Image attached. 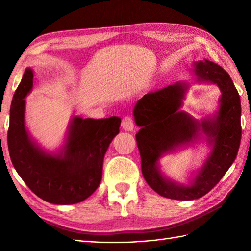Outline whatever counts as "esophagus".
Listing matches in <instances>:
<instances>
[{
    "label": "esophagus",
    "instance_id": "obj_1",
    "mask_svg": "<svg viewBox=\"0 0 251 251\" xmlns=\"http://www.w3.org/2000/svg\"><path fill=\"white\" fill-rule=\"evenodd\" d=\"M122 127L123 129L126 130V131H132L135 129V123L134 120L131 119L129 116H126L123 119L122 121Z\"/></svg>",
    "mask_w": 251,
    "mask_h": 251
}]
</instances>
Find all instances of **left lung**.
<instances>
[{"instance_id":"obj_1","label":"left lung","mask_w":251,"mask_h":251,"mask_svg":"<svg viewBox=\"0 0 251 251\" xmlns=\"http://www.w3.org/2000/svg\"><path fill=\"white\" fill-rule=\"evenodd\" d=\"M192 71L199 83L219 87V109L214 115L200 121L181 110L189 90L186 82L145 95L132 112L141 127L136 140L143 177L156 193L177 201L197 200L214 188L235 161L242 138L241 98L227 72L207 59L193 62ZM201 139H205L211 152L188 185L176 183L161 173L159 159L165 153Z\"/></svg>"}]
</instances>
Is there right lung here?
Here are the masks:
<instances>
[{"label":"right lung","instance_id":"obj_1","mask_svg":"<svg viewBox=\"0 0 251 251\" xmlns=\"http://www.w3.org/2000/svg\"><path fill=\"white\" fill-rule=\"evenodd\" d=\"M33 88V70L26 68L9 111L7 145L16 172L40 199L56 205L81 202L97 190L105 152L120 132L121 119L73 116L65 142L56 152L42 148L25 127V100Z\"/></svg>","mask_w":251,"mask_h":251}]
</instances>
